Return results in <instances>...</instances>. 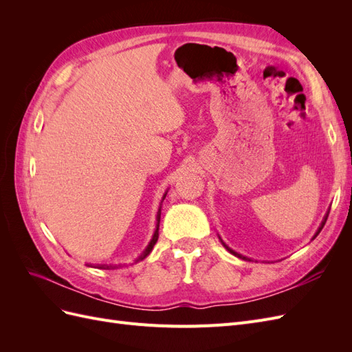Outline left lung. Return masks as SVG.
Masks as SVG:
<instances>
[{
    "instance_id": "left-lung-1",
    "label": "left lung",
    "mask_w": 352,
    "mask_h": 352,
    "mask_svg": "<svg viewBox=\"0 0 352 352\" xmlns=\"http://www.w3.org/2000/svg\"><path fill=\"white\" fill-rule=\"evenodd\" d=\"M327 216H329V212H326V216L323 217V220H322V225H320V228H318V229H317V232H316V235H314V238H316V236L318 235V233H320V230L323 229V226H324V223H326V220H327ZM314 238H313V239H314ZM220 241H221V239H220ZM221 243H223V247H225V248H226V250H228V251H229L230 254H233V255H236V257H239V258H242V260H247V257H242V255H241V254H238V252H235V251H233L232 248H229V247H228V245H226L225 242H223V241H221Z\"/></svg>"
}]
</instances>
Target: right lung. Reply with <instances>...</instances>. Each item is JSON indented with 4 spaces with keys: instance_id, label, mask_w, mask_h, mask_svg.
Listing matches in <instances>:
<instances>
[{
    "instance_id": "add662e5",
    "label": "right lung",
    "mask_w": 352,
    "mask_h": 352,
    "mask_svg": "<svg viewBox=\"0 0 352 352\" xmlns=\"http://www.w3.org/2000/svg\"><path fill=\"white\" fill-rule=\"evenodd\" d=\"M166 195H167V190L164 192V195H163V198H162V202L164 201V198H166ZM162 202H160V207H158V211H157V223H155V230H154V235H153V238H151V241H150V243L146 245L145 247V250L138 255V257L135 258V263H138V261H142L144 258H146L148 255H150V252L153 251V248H154V245H155V242H157V239H158V228H160V217H162ZM101 267H104V265H101ZM114 267H117V265H114ZM113 267V269H114ZM107 269H111V265H107Z\"/></svg>"
}]
</instances>
